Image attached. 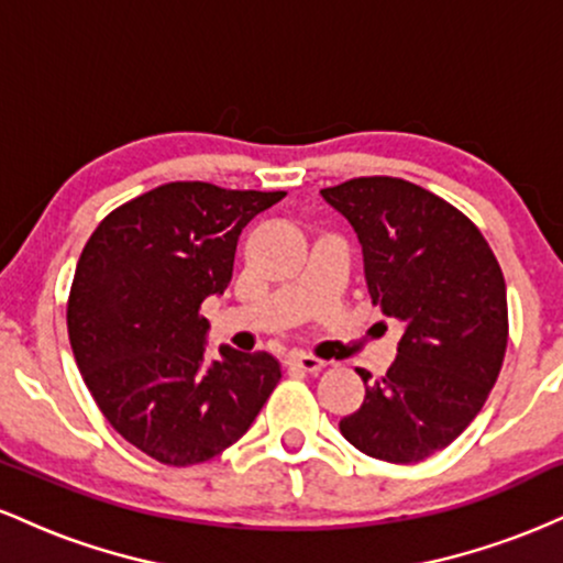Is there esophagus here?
<instances>
[{"instance_id":"esophagus-1","label":"esophagus","mask_w":563,"mask_h":563,"mask_svg":"<svg viewBox=\"0 0 563 563\" xmlns=\"http://www.w3.org/2000/svg\"><path fill=\"white\" fill-rule=\"evenodd\" d=\"M286 365L290 371H303V373H318L325 367V363L318 357H312V354H303V352H290L286 357Z\"/></svg>"}]
</instances>
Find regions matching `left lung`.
Returning a JSON list of instances; mask_svg holds the SVG:
<instances>
[{"label": "left lung", "instance_id": "left-lung-1", "mask_svg": "<svg viewBox=\"0 0 563 563\" xmlns=\"http://www.w3.org/2000/svg\"><path fill=\"white\" fill-rule=\"evenodd\" d=\"M320 192L363 243L373 303L402 328L397 360L339 429L365 455L418 463L466 431L500 376L503 269L463 211L407 179L357 177Z\"/></svg>", "mask_w": 563, "mask_h": 563}]
</instances>
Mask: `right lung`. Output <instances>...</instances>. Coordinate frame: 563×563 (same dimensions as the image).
Here are the masks:
<instances>
[{"instance_id": "1", "label": "right lung", "mask_w": 563, "mask_h": 563, "mask_svg": "<svg viewBox=\"0 0 563 563\" xmlns=\"http://www.w3.org/2000/svg\"><path fill=\"white\" fill-rule=\"evenodd\" d=\"M286 192L169 183L97 224L68 296V339L108 423L164 466L238 442L280 380L267 352L206 363V296L224 294L245 224Z\"/></svg>"}]
</instances>
